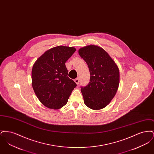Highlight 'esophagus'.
I'll use <instances>...</instances> for the list:
<instances>
[{
    "label": "esophagus",
    "instance_id": "1",
    "mask_svg": "<svg viewBox=\"0 0 154 154\" xmlns=\"http://www.w3.org/2000/svg\"><path fill=\"white\" fill-rule=\"evenodd\" d=\"M79 81H80V79H79V78H77V79H75L74 80V82L76 83V84H77V85H79Z\"/></svg>",
    "mask_w": 154,
    "mask_h": 154
}]
</instances>
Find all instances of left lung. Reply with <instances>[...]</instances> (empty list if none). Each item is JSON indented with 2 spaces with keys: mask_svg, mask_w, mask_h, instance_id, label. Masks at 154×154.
Here are the masks:
<instances>
[{
  "mask_svg": "<svg viewBox=\"0 0 154 154\" xmlns=\"http://www.w3.org/2000/svg\"><path fill=\"white\" fill-rule=\"evenodd\" d=\"M79 54L86 62L90 72V82L81 89L84 103L92 110L102 109L117 93L119 69L109 54L99 46H85L79 49Z\"/></svg>",
  "mask_w": 154,
  "mask_h": 154,
  "instance_id": "left-lung-1",
  "label": "left lung"
}]
</instances>
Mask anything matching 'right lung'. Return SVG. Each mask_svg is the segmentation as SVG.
Here are the masks:
<instances>
[{
	"label": "right lung",
	"instance_id": "add662e5",
	"mask_svg": "<svg viewBox=\"0 0 154 154\" xmlns=\"http://www.w3.org/2000/svg\"><path fill=\"white\" fill-rule=\"evenodd\" d=\"M59 45L46 51L32 70V84L37 98L45 107L58 110L66 104L77 84L67 77L65 63L75 51Z\"/></svg>",
	"mask_w": 154,
	"mask_h": 154
}]
</instances>
